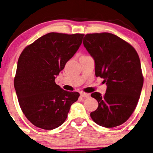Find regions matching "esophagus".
<instances>
[{
	"label": "esophagus",
	"instance_id": "1",
	"mask_svg": "<svg viewBox=\"0 0 153 153\" xmlns=\"http://www.w3.org/2000/svg\"><path fill=\"white\" fill-rule=\"evenodd\" d=\"M81 97H84V98H88L89 97V94L84 93V92H82V93H81Z\"/></svg>",
	"mask_w": 153,
	"mask_h": 153
}]
</instances>
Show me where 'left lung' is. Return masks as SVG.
<instances>
[{
  "mask_svg": "<svg viewBox=\"0 0 153 153\" xmlns=\"http://www.w3.org/2000/svg\"><path fill=\"white\" fill-rule=\"evenodd\" d=\"M83 44L95 62L96 76L107 85L103 96L91 97L99 103L91 113L92 120L105 128L124 123L136 108L143 85L140 61L132 45L114 34H86Z\"/></svg>",
  "mask_w": 153,
  "mask_h": 153,
  "instance_id": "left-lung-1",
  "label": "left lung"
}]
</instances>
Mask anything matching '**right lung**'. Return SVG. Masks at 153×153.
<instances>
[{
  "mask_svg": "<svg viewBox=\"0 0 153 153\" xmlns=\"http://www.w3.org/2000/svg\"><path fill=\"white\" fill-rule=\"evenodd\" d=\"M84 35L48 33L26 47L19 56L15 89L22 111L36 127H59L78 100V92L65 91L54 80L79 48Z\"/></svg>",
  "mask_w": 153,
  "mask_h": 153,
  "instance_id": "1",
  "label": "right lung"
}]
</instances>
